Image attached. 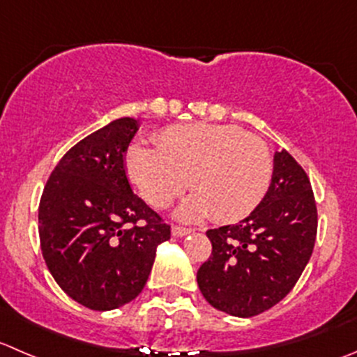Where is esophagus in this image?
Wrapping results in <instances>:
<instances>
[{
  "mask_svg": "<svg viewBox=\"0 0 357 357\" xmlns=\"http://www.w3.org/2000/svg\"><path fill=\"white\" fill-rule=\"evenodd\" d=\"M192 228H186V227H179V225H172V235L174 237H183V235H188L192 234Z\"/></svg>",
  "mask_w": 357,
  "mask_h": 357,
  "instance_id": "obj_1",
  "label": "esophagus"
}]
</instances>
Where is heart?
Wrapping results in <instances>:
<instances>
[{"instance_id": "obj_1", "label": "heart", "mask_w": 357, "mask_h": 357, "mask_svg": "<svg viewBox=\"0 0 357 357\" xmlns=\"http://www.w3.org/2000/svg\"><path fill=\"white\" fill-rule=\"evenodd\" d=\"M155 146L132 144L126 153L127 174L153 207L174 202L190 181L195 193L181 216L213 214L235 221L259 206L271 188L274 164L263 139L230 123H190L162 130Z\"/></svg>"}]
</instances>
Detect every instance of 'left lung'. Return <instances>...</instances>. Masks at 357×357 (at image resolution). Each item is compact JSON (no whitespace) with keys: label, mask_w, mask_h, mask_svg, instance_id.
Listing matches in <instances>:
<instances>
[{"label":"left lung","mask_w":357,"mask_h":357,"mask_svg":"<svg viewBox=\"0 0 357 357\" xmlns=\"http://www.w3.org/2000/svg\"><path fill=\"white\" fill-rule=\"evenodd\" d=\"M206 234L213 251L197 272L204 298L230 316L265 312L291 291L312 255L317 207L309 176L288 151H278L259 206Z\"/></svg>","instance_id":"left-lung-1"}]
</instances>
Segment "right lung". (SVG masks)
Returning a JSON list of instances; mask_svg holds the SVG:
<instances>
[{
  "label": "right lung",
  "instance_id": "right-lung-1",
  "mask_svg": "<svg viewBox=\"0 0 357 357\" xmlns=\"http://www.w3.org/2000/svg\"><path fill=\"white\" fill-rule=\"evenodd\" d=\"M137 120H113L66 151L38 209L41 252L62 291L92 310L132 302L171 227L136 195L123 153Z\"/></svg>",
  "mask_w": 357,
  "mask_h": 357
}]
</instances>
